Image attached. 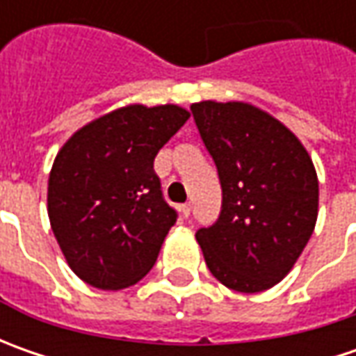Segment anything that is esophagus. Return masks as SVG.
Returning a JSON list of instances; mask_svg holds the SVG:
<instances>
[{"label":"esophagus","mask_w":356,"mask_h":356,"mask_svg":"<svg viewBox=\"0 0 356 356\" xmlns=\"http://www.w3.org/2000/svg\"><path fill=\"white\" fill-rule=\"evenodd\" d=\"M180 212H182V216H184V218H188V216H190V212H192V206L186 202V204H182V206H180Z\"/></svg>","instance_id":"esophagus-1"}]
</instances>
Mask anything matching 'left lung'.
I'll list each match as a JSON object with an SVG mask.
<instances>
[{"label": "left lung", "instance_id": "obj_1", "mask_svg": "<svg viewBox=\"0 0 356 356\" xmlns=\"http://www.w3.org/2000/svg\"><path fill=\"white\" fill-rule=\"evenodd\" d=\"M190 111L222 186L218 220L196 232L206 266L234 291H266L315 229V166L293 132L253 104L202 101Z\"/></svg>", "mask_w": 356, "mask_h": 356}]
</instances>
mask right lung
I'll return each mask as SVG.
<instances>
[{"label": "right lung", "instance_id": "add662e5", "mask_svg": "<svg viewBox=\"0 0 356 356\" xmlns=\"http://www.w3.org/2000/svg\"><path fill=\"white\" fill-rule=\"evenodd\" d=\"M178 104H129L76 130L49 174L47 212L69 267L104 291L152 269L178 213L154 172L158 150L184 127Z\"/></svg>", "mask_w": 356, "mask_h": 356}]
</instances>
